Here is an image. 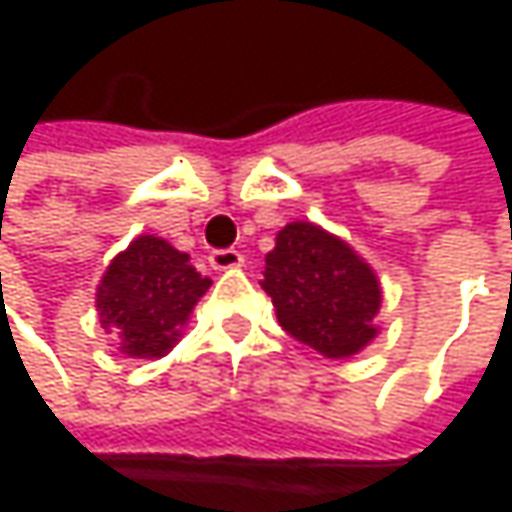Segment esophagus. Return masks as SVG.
<instances>
[{
  "label": "esophagus",
  "mask_w": 512,
  "mask_h": 512,
  "mask_svg": "<svg viewBox=\"0 0 512 512\" xmlns=\"http://www.w3.org/2000/svg\"><path fill=\"white\" fill-rule=\"evenodd\" d=\"M243 260L246 257L240 255L237 249H216V252H210V266L213 269H237V266H243Z\"/></svg>",
  "instance_id": "34e87169"
}]
</instances>
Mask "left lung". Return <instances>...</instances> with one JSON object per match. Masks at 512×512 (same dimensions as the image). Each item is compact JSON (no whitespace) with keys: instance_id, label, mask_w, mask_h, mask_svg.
Returning a JSON list of instances; mask_svg holds the SVG:
<instances>
[{"instance_id":"8db88e82","label":"left lung","mask_w":512,"mask_h":512,"mask_svg":"<svg viewBox=\"0 0 512 512\" xmlns=\"http://www.w3.org/2000/svg\"><path fill=\"white\" fill-rule=\"evenodd\" d=\"M260 287L272 296L281 329L320 356H356L376 338V272L320 225L290 222L278 231Z\"/></svg>"}]
</instances>
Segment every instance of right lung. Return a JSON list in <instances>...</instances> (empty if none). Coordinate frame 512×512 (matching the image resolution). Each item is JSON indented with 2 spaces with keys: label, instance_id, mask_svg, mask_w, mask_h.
Segmentation results:
<instances>
[{
  "label": "right lung",
  "instance_id": "obj_1",
  "mask_svg": "<svg viewBox=\"0 0 512 512\" xmlns=\"http://www.w3.org/2000/svg\"><path fill=\"white\" fill-rule=\"evenodd\" d=\"M213 281L189 255L154 234L136 237L115 257L97 287V311L106 332L118 335L121 353L133 358L165 356L186 326L195 302Z\"/></svg>",
  "mask_w": 512,
  "mask_h": 512
}]
</instances>
